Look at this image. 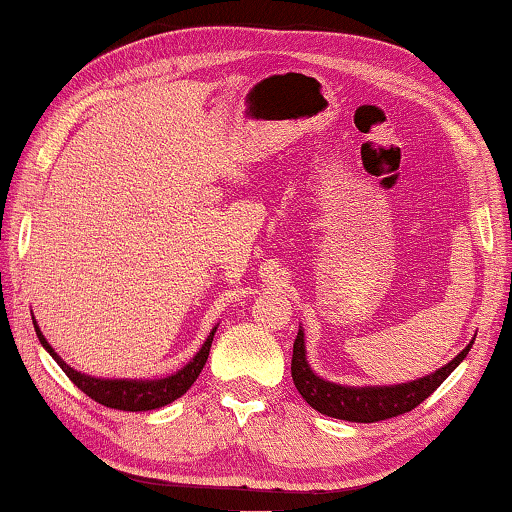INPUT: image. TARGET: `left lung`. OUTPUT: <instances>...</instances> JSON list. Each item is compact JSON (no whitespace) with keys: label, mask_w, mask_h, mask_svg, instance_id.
Masks as SVG:
<instances>
[{"label":"left lung","mask_w":512,"mask_h":512,"mask_svg":"<svg viewBox=\"0 0 512 512\" xmlns=\"http://www.w3.org/2000/svg\"><path fill=\"white\" fill-rule=\"evenodd\" d=\"M471 344L457 358L450 360L446 367H441L439 372L422 376L418 381L402 385H379V388H372V385H367V388H346V385L330 383L311 372L305 358V332L298 330V337H295L293 344L291 376L302 399L318 413L348 422H379L409 413L418 404L425 402L453 374L459 362L466 358V353L471 351Z\"/></svg>","instance_id":"8db88e82"}]
</instances>
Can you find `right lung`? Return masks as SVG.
I'll return each instance as SVG.
<instances>
[{
    "label": "right lung",
    "instance_id": "1",
    "mask_svg": "<svg viewBox=\"0 0 512 512\" xmlns=\"http://www.w3.org/2000/svg\"><path fill=\"white\" fill-rule=\"evenodd\" d=\"M34 330L39 342L46 346V351L53 355L57 360V365L64 369V374L78 385L80 390L85 392L87 397H92L94 402H99L108 409H117V411H152L159 409V406H166L170 402H175L177 397H182L187 392L194 381L201 374V369L205 367L207 355H210V346L214 339V328L210 332V337L205 339V344L201 346V351L194 355V360L189 362L187 367L180 369V372L168 376V379H159V381H115V379H94V376H85L76 372V369L66 365V362L59 358V355L53 351V346L46 342V337L41 335L39 325L34 321Z\"/></svg>",
    "mask_w": 512,
    "mask_h": 512
}]
</instances>
